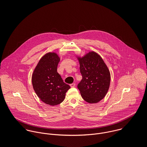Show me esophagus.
<instances>
[{
    "mask_svg": "<svg viewBox=\"0 0 147 147\" xmlns=\"http://www.w3.org/2000/svg\"><path fill=\"white\" fill-rule=\"evenodd\" d=\"M70 87H71V88H74V87H75V86H76V84L73 83V84H70Z\"/></svg>",
    "mask_w": 147,
    "mask_h": 147,
    "instance_id": "obj_1",
    "label": "esophagus"
}]
</instances>
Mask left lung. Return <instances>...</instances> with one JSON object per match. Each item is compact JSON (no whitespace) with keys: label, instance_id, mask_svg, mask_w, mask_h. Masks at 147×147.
<instances>
[{"label":"left lung","instance_id":"left-lung-1","mask_svg":"<svg viewBox=\"0 0 147 147\" xmlns=\"http://www.w3.org/2000/svg\"><path fill=\"white\" fill-rule=\"evenodd\" d=\"M82 79L77 88L82 98L89 103L99 102L106 96L110 87V71L102 57L95 52L78 57Z\"/></svg>","mask_w":147,"mask_h":147}]
</instances>
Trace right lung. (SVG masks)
Wrapping results in <instances>:
<instances>
[{
  "instance_id": "obj_1",
  "label": "right lung",
  "mask_w": 147,
  "mask_h": 147,
  "mask_svg": "<svg viewBox=\"0 0 147 147\" xmlns=\"http://www.w3.org/2000/svg\"><path fill=\"white\" fill-rule=\"evenodd\" d=\"M59 61L60 58L55 52L45 54L40 59L32 76L36 94L43 102L51 106L62 103L66 92L70 88L57 73Z\"/></svg>"
}]
</instances>
